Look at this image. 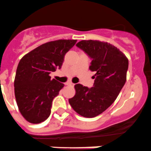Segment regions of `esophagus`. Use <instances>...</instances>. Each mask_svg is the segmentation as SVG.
Returning <instances> with one entry per match:
<instances>
[{
  "label": "esophagus",
  "mask_w": 151,
  "mask_h": 151,
  "mask_svg": "<svg viewBox=\"0 0 151 151\" xmlns=\"http://www.w3.org/2000/svg\"><path fill=\"white\" fill-rule=\"evenodd\" d=\"M65 85H67V86H74V84L73 83H70V82H68V83H65Z\"/></svg>",
  "instance_id": "obj_1"
}]
</instances>
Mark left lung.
Returning a JSON list of instances; mask_svg holds the SVG:
<instances>
[{"instance_id": "left-lung-1", "label": "left lung", "mask_w": 151, "mask_h": 151, "mask_svg": "<svg viewBox=\"0 0 151 151\" xmlns=\"http://www.w3.org/2000/svg\"><path fill=\"white\" fill-rule=\"evenodd\" d=\"M76 46L92 59L90 70L95 72L93 86L75 85L76 94L69 104L81 116H98L113 104L127 79L128 59L125 55L108 42L99 40H82Z\"/></svg>"}]
</instances>
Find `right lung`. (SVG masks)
I'll use <instances>...</instances> for the list:
<instances>
[{"label":"right lung","mask_w":151,"mask_h":151,"mask_svg":"<svg viewBox=\"0 0 151 151\" xmlns=\"http://www.w3.org/2000/svg\"><path fill=\"white\" fill-rule=\"evenodd\" d=\"M76 40H59L43 44L19 61L14 80V93L19 111L32 124L45 121L51 113L53 99L64 84L51 80L50 73L60 69L66 53Z\"/></svg>","instance_id":"right-lung-1"}]
</instances>
